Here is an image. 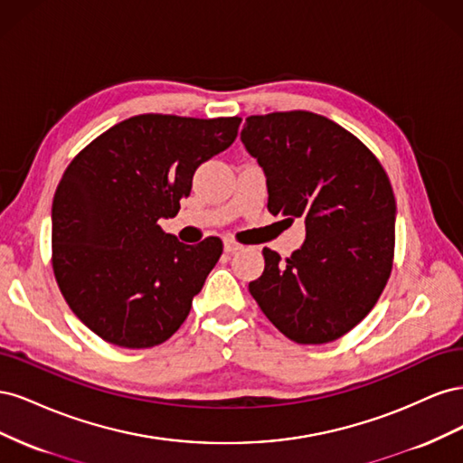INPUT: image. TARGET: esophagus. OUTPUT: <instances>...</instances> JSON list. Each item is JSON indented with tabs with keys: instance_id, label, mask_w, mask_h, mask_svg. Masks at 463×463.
<instances>
[{
	"instance_id": "1",
	"label": "esophagus",
	"mask_w": 463,
	"mask_h": 463,
	"mask_svg": "<svg viewBox=\"0 0 463 463\" xmlns=\"http://www.w3.org/2000/svg\"><path fill=\"white\" fill-rule=\"evenodd\" d=\"M243 249V245H240L237 241H233L232 237H226V240H223V250H226V253H235V250H241Z\"/></svg>"
}]
</instances>
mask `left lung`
<instances>
[{"label": "left lung", "mask_w": 463, "mask_h": 463, "mask_svg": "<svg viewBox=\"0 0 463 463\" xmlns=\"http://www.w3.org/2000/svg\"><path fill=\"white\" fill-rule=\"evenodd\" d=\"M241 143L262 167L270 213L305 222V241L286 260L262 249L250 296L289 340H338L369 315L392 272L390 179L357 137L311 111L250 116Z\"/></svg>", "instance_id": "left-lung-1"}]
</instances>
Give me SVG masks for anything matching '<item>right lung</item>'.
Here are the masks:
<instances>
[{
	"instance_id": "add662e5",
	"label": "right lung",
	"mask_w": 463,
	"mask_h": 463,
	"mask_svg": "<svg viewBox=\"0 0 463 463\" xmlns=\"http://www.w3.org/2000/svg\"><path fill=\"white\" fill-rule=\"evenodd\" d=\"M240 118L145 114L102 133L67 165L52 204L53 274L67 305L102 340L141 349L184 325L222 255L164 233L197 167L237 137Z\"/></svg>"
}]
</instances>
